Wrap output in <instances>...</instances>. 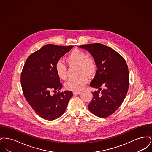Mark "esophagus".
I'll return each instance as SVG.
<instances>
[{
  "mask_svg": "<svg viewBox=\"0 0 152 152\" xmlns=\"http://www.w3.org/2000/svg\"><path fill=\"white\" fill-rule=\"evenodd\" d=\"M73 93L74 94H81V91H74Z\"/></svg>",
  "mask_w": 152,
  "mask_h": 152,
  "instance_id": "esophagus-1",
  "label": "esophagus"
}]
</instances>
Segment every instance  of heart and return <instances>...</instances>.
<instances>
[{
	"mask_svg": "<svg viewBox=\"0 0 152 152\" xmlns=\"http://www.w3.org/2000/svg\"><path fill=\"white\" fill-rule=\"evenodd\" d=\"M70 64L79 65L80 76L76 78H71L65 83V87L68 90L79 91L81 89L88 81V76H93L97 70V64L94 58L88 57L84 51L75 49L66 58ZM56 72L58 77L65 80L67 77L66 67L63 62L58 61L55 65Z\"/></svg>",
	"mask_w": 152,
	"mask_h": 152,
	"instance_id": "heart-1",
	"label": "heart"
}]
</instances>
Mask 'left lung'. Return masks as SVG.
I'll return each mask as SVG.
<instances>
[{"mask_svg":"<svg viewBox=\"0 0 152 152\" xmlns=\"http://www.w3.org/2000/svg\"><path fill=\"white\" fill-rule=\"evenodd\" d=\"M79 47L90 52L98 68L90 86L99 90L92 92L88 109L97 117H107L120 107L127 94L129 85L128 65L121 55L104 44H89Z\"/></svg>","mask_w":152,"mask_h":152,"instance_id":"8db88e82","label":"left lung"}]
</instances>
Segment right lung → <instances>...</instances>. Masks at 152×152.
Here are the masks:
<instances>
[{
    "mask_svg": "<svg viewBox=\"0 0 152 152\" xmlns=\"http://www.w3.org/2000/svg\"><path fill=\"white\" fill-rule=\"evenodd\" d=\"M73 47L45 45L29 55L22 69L20 81L24 96L36 114L45 120H53L62 116L72 97L71 91L60 92L63 85L55 65Z\"/></svg>",
    "mask_w": 152,
    "mask_h": 152,
    "instance_id": "1",
    "label": "right lung"
}]
</instances>
